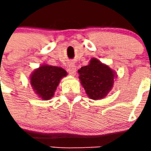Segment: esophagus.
Masks as SVG:
<instances>
[{"label":"esophagus","instance_id":"esophagus-1","mask_svg":"<svg viewBox=\"0 0 151 151\" xmlns=\"http://www.w3.org/2000/svg\"><path fill=\"white\" fill-rule=\"evenodd\" d=\"M68 73H69L70 75L74 76L76 74V66L74 65H70L68 67Z\"/></svg>","mask_w":151,"mask_h":151}]
</instances>
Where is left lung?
<instances>
[{
	"mask_svg": "<svg viewBox=\"0 0 151 151\" xmlns=\"http://www.w3.org/2000/svg\"><path fill=\"white\" fill-rule=\"evenodd\" d=\"M81 85L89 98L98 100L105 98L113 87L116 72L108 65L93 57L87 65L78 70Z\"/></svg>",
	"mask_w": 151,
	"mask_h": 151,
	"instance_id": "8db88e82",
	"label": "left lung"
}]
</instances>
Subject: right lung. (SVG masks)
<instances>
[{
	"label": "right lung",
	"instance_id": "1",
	"mask_svg": "<svg viewBox=\"0 0 151 151\" xmlns=\"http://www.w3.org/2000/svg\"><path fill=\"white\" fill-rule=\"evenodd\" d=\"M68 75L61 67L43 64L30 75V83L35 93L42 100L52 98L60 80Z\"/></svg>",
	"mask_w": 151,
	"mask_h": 151
}]
</instances>
